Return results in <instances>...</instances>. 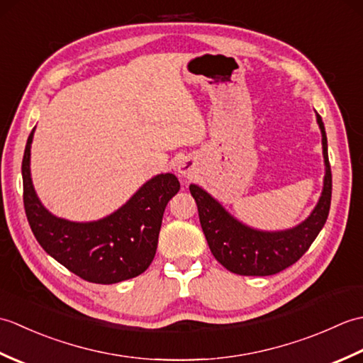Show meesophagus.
Instances as JSON below:
<instances>
[{
	"label": "esophagus",
	"mask_w": 363,
	"mask_h": 363,
	"mask_svg": "<svg viewBox=\"0 0 363 363\" xmlns=\"http://www.w3.org/2000/svg\"><path fill=\"white\" fill-rule=\"evenodd\" d=\"M176 169H177V173H179L181 176H190L191 172H194V164H191L190 159L184 157L179 162H177Z\"/></svg>",
	"instance_id": "34e87169"
}]
</instances>
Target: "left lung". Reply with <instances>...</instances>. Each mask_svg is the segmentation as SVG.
<instances>
[{"instance_id": "1", "label": "left lung", "mask_w": 363, "mask_h": 363, "mask_svg": "<svg viewBox=\"0 0 363 363\" xmlns=\"http://www.w3.org/2000/svg\"><path fill=\"white\" fill-rule=\"evenodd\" d=\"M321 129L323 157H325V182L312 213L301 225L267 233L243 225L235 220L217 199L206 190L191 184L190 194L195 198L206 240L220 264L229 272L242 276H269L282 272L303 257L325 226L333 195V174L328 157V138L323 120L317 113Z\"/></svg>"}]
</instances>
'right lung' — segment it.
I'll use <instances>...</instances> for the list:
<instances>
[{
    "instance_id": "obj_1",
    "label": "right lung",
    "mask_w": 363,
    "mask_h": 363,
    "mask_svg": "<svg viewBox=\"0 0 363 363\" xmlns=\"http://www.w3.org/2000/svg\"><path fill=\"white\" fill-rule=\"evenodd\" d=\"M34 129L26 142L21 174L25 212L37 242L84 281L117 284L142 274L156 256L165 207L181 189L177 177L172 173L154 176L125 206L98 221L57 218L45 209L30 179Z\"/></svg>"
}]
</instances>
